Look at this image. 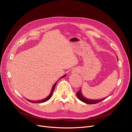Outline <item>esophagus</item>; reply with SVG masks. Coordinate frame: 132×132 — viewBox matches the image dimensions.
<instances>
[{"label":"esophagus","mask_w":132,"mask_h":132,"mask_svg":"<svg viewBox=\"0 0 132 132\" xmlns=\"http://www.w3.org/2000/svg\"><path fill=\"white\" fill-rule=\"evenodd\" d=\"M73 72V73H74V71H73V72Z\"/></svg>","instance_id":"1"}]
</instances>
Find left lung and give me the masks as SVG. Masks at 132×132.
Instances as JSON below:
<instances>
[{
    "mask_svg": "<svg viewBox=\"0 0 132 132\" xmlns=\"http://www.w3.org/2000/svg\"><path fill=\"white\" fill-rule=\"evenodd\" d=\"M77 96L78 97V98L82 102H84L86 104H96V103H99L100 102H101L102 101L105 100V98H106V97L105 98H104L103 99H101V100H90V99H88L87 98H86L85 97H84V96H83L82 94V92H81V89H80V90L77 93Z\"/></svg>",
    "mask_w": 132,
    "mask_h": 132,
    "instance_id": "1",
    "label": "left lung"
}]
</instances>
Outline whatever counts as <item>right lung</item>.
Listing matches in <instances>:
<instances>
[{"label": "right lung", "mask_w": 132, "mask_h": 132, "mask_svg": "<svg viewBox=\"0 0 132 132\" xmlns=\"http://www.w3.org/2000/svg\"><path fill=\"white\" fill-rule=\"evenodd\" d=\"M66 75V74H65L64 76H62V77H61L60 79H61V78H62L63 77H65ZM57 82L58 81H57L55 83V84L53 85V87H52V89H51V93H50V94H49V95H48L46 98H44V99H43V100H40V101H31V100H27V101H28L29 102H31V103H43V102H46L47 101H48V100H50V98H51V96H52V94H53V91H54V88H55V85H56V84L57 83Z\"/></svg>", "instance_id": "right-lung-1"}]
</instances>
